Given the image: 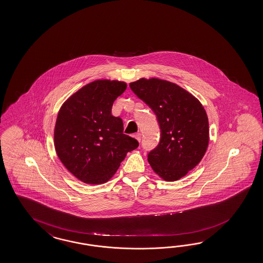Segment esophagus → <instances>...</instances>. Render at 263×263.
Here are the masks:
<instances>
[{
    "label": "esophagus",
    "mask_w": 263,
    "mask_h": 263,
    "mask_svg": "<svg viewBox=\"0 0 263 263\" xmlns=\"http://www.w3.org/2000/svg\"><path fill=\"white\" fill-rule=\"evenodd\" d=\"M135 139L138 141H141V133H136L134 135Z\"/></svg>",
    "instance_id": "34e87169"
}]
</instances>
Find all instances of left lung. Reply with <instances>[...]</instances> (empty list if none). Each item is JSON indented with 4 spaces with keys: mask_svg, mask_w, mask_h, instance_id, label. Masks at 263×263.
<instances>
[{
    "mask_svg": "<svg viewBox=\"0 0 263 263\" xmlns=\"http://www.w3.org/2000/svg\"><path fill=\"white\" fill-rule=\"evenodd\" d=\"M129 86L153 110L160 126V142L148 153V162L167 181L184 177L208 147L209 123L203 106L192 94L163 80L140 79Z\"/></svg>",
    "mask_w": 263,
    "mask_h": 263,
    "instance_id": "8db88e82",
    "label": "left lung"
}]
</instances>
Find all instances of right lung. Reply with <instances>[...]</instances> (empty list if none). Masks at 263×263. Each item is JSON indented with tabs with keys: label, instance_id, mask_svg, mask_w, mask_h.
I'll return each mask as SVG.
<instances>
[{
	"label": "right lung",
	"instance_id": "obj_1",
	"mask_svg": "<svg viewBox=\"0 0 263 263\" xmlns=\"http://www.w3.org/2000/svg\"><path fill=\"white\" fill-rule=\"evenodd\" d=\"M126 86L118 81H95L73 94L59 111L56 152L65 168L85 183L106 182L126 154L139 146L136 139L123 134L122 119L111 114Z\"/></svg>",
	"mask_w": 263,
	"mask_h": 263
}]
</instances>
